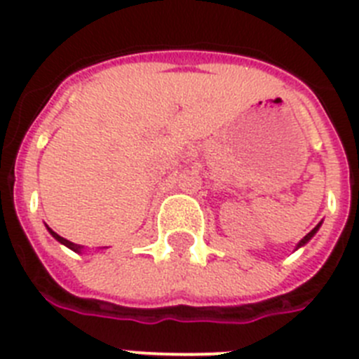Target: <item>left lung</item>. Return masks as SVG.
<instances>
[{
	"label": "left lung",
	"instance_id": "obj_1",
	"mask_svg": "<svg viewBox=\"0 0 359 359\" xmlns=\"http://www.w3.org/2000/svg\"><path fill=\"white\" fill-rule=\"evenodd\" d=\"M318 228H320V224H318V226H316V228H313V230H311V231H309V233H307V236H306V237H304V239H302V241H300V243H298V246H297V248H300V246H304V244H306V243H307V241H309V239H311V237L315 236V233H316V230H318Z\"/></svg>",
	"mask_w": 359,
	"mask_h": 359
}]
</instances>
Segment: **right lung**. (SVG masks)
<instances>
[{"label": "right lung", "mask_w": 359, "mask_h": 359, "mask_svg": "<svg viewBox=\"0 0 359 359\" xmlns=\"http://www.w3.org/2000/svg\"><path fill=\"white\" fill-rule=\"evenodd\" d=\"M48 230H50V233H52V236L55 237L57 241H59V243H62V244H65V246H68V248L73 250V252H81L82 246H79V244H73L72 241H68V239H65V237H61V236H59V233H55V231H53L52 228H48Z\"/></svg>", "instance_id": "obj_1"}]
</instances>
